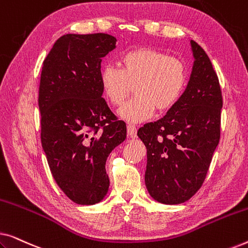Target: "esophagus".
Masks as SVG:
<instances>
[{
  "instance_id": "34e87169",
  "label": "esophagus",
  "mask_w": 248,
  "mask_h": 248,
  "mask_svg": "<svg viewBox=\"0 0 248 248\" xmlns=\"http://www.w3.org/2000/svg\"><path fill=\"white\" fill-rule=\"evenodd\" d=\"M127 134L130 135L131 138H135V137H137V127H135L134 125L128 124V125H127Z\"/></svg>"
}]
</instances>
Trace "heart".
Listing matches in <instances>:
<instances>
[{
    "label": "heart",
    "instance_id": "obj_1",
    "mask_svg": "<svg viewBox=\"0 0 248 248\" xmlns=\"http://www.w3.org/2000/svg\"><path fill=\"white\" fill-rule=\"evenodd\" d=\"M120 70L106 66L100 73L101 89L113 106H121L118 114L130 123H141L152 116L155 109H171L184 93L188 80L187 67L181 59L161 50L139 47L126 52L118 61Z\"/></svg>",
    "mask_w": 248,
    "mask_h": 248
}]
</instances>
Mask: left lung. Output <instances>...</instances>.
Here are the masks:
<instances>
[{"label": "left lung", "instance_id": "left-lung-1", "mask_svg": "<svg viewBox=\"0 0 248 248\" xmlns=\"http://www.w3.org/2000/svg\"><path fill=\"white\" fill-rule=\"evenodd\" d=\"M194 64L181 99L138 137L147 147L145 186L164 204L186 202L201 188L220 140L222 94L204 49L191 40Z\"/></svg>", "mask_w": 248, "mask_h": 248}]
</instances>
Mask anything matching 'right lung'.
<instances>
[{"instance_id": "add662e5", "label": "right lung", "mask_w": 248, "mask_h": 248, "mask_svg": "<svg viewBox=\"0 0 248 248\" xmlns=\"http://www.w3.org/2000/svg\"><path fill=\"white\" fill-rule=\"evenodd\" d=\"M115 44L107 33H67L43 63L42 145L56 184L77 204H96L105 198L109 187L106 160L126 138V125L101 97V59Z\"/></svg>"}]
</instances>
